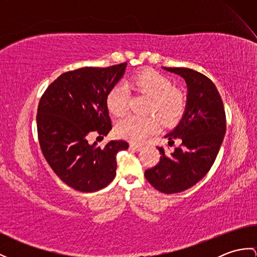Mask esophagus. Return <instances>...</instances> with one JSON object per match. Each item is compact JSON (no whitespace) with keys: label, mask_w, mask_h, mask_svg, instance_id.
I'll list each match as a JSON object with an SVG mask.
<instances>
[{"label":"esophagus","mask_w":257,"mask_h":257,"mask_svg":"<svg viewBox=\"0 0 257 257\" xmlns=\"http://www.w3.org/2000/svg\"><path fill=\"white\" fill-rule=\"evenodd\" d=\"M130 148L133 149V150H136V152H139V150L142 149V146L141 145H136V144H131Z\"/></svg>","instance_id":"obj_1"}]
</instances>
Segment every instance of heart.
<instances>
[{"label": "heart", "instance_id": "obj_1", "mask_svg": "<svg viewBox=\"0 0 257 257\" xmlns=\"http://www.w3.org/2000/svg\"><path fill=\"white\" fill-rule=\"evenodd\" d=\"M134 90L152 99L148 113H155L165 125L177 123L185 110V97L174 88L173 81L158 72L143 71L128 81ZM107 107L112 114L122 116L127 110L128 95L121 86H114L105 98ZM159 120L156 116H127L115 125V133L121 139L140 143L158 130Z\"/></svg>", "mask_w": 257, "mask_h": 257}]
</instances>
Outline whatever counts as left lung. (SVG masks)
Segmentation results:
<instances>
[{
	"label": "left lung",
	"instance_id": "left-lung-1",
	"mask_svg": "<svg viewBox=\"0 0 257 257\" xmlns=\"http://www.w3.org/2000/svg\"><path fill=\"white\" fill-rule=\"evenodd\" d=\"M182 77L187 87L182 118L165 137L181 140V146L167 156L158 147L159 164L145 171L148 182L166 194L183 192L195 185L210 170L226 133V113L215 84L191 68L162 67Z\"/></svg>",
	"mask_w": 257,
	"mask_h": 257
}]
</instances>
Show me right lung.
Listing matches in <instances>:
<instances>
[{
  "label": "right lung",
  "instance_id": "obj_1",
  "mask_svg": "<svg viewBox=\"0 0 257 257\" xmlns=\"http://www.w3.org/2000/svg\"><path fill=\"white\" fill-rule=\"evenodd\" d=\"M126 65L63 73L40 99L37 128L42 154L56 176L74 190L88 193L107 186L115 178L116 154L128 148L124 141H110L100 148L87 140L92 133L103 139L111 131L105 98Z\"/></svg>",
  "mask_w": 257,
  "mask_h": 257
}]
</instances>
